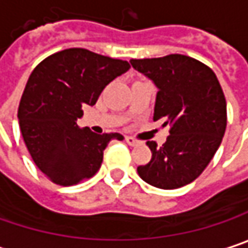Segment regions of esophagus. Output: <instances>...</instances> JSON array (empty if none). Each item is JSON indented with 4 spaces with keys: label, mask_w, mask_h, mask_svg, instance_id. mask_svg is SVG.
I'll return each mask as SVG.
<instances>
[{
    "label": "esophagus",
    "mask_w": 248,
    "mask_h": 248,
    "mask_svg": "<svg viewBox=\"0 0 248 248\" xmlns=\"http://www.w3.org/2000/svg\"><path fill=\"white\" fill-rule=\"evenodd\" d=\"M126 142H127V145H130V146H138V145H140V140H138V139L133 138V136H126Z\"/></svg>",
    "instance_id": "esophagus-1"
}]
</instances>
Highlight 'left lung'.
Wrapping results in <instances>:
<instances>
[{
	"label": "left lung",
	"mask_w": 248,
	"mask_h": 248,
	"mask_svg": "<svg viewBox=\"0 0 248 248\" xmlns=\"http://www.w3.org/2000/svg\"><path fill=\"white\" fill-rule=\"evenodd\" d=\"M130 63L159 89L153 121L170 124L162 146L147 140L152 159L138 166V173L159 189L186 186L207 168L226 130L227 108L218 79L203 62L180 54L130 59Z\"/></svg>",
	"instance_id": "obj_1"
}]
</instances>
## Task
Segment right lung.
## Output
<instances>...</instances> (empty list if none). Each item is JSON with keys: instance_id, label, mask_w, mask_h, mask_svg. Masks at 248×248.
<instances>
[{"instance_id": "1", "label": "right lung", "mask_w": 248, "mask_h": 248, "mask_svg": "<svg viewBox=\"0 0 248 248\" xmlns=\"http://www.w3.org/2000/svg\"><path fill=\"white\" fill-rule=\"evenodd\" d=\"M130 65L83 48H69L45 58L27 82L18 108L19 129L39 170L59 186L92 177L103 150L121 133L96 135L79 127L83 105H95L108 83Z\"/></svg>"}]
</instances>
